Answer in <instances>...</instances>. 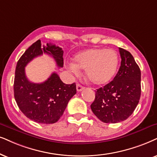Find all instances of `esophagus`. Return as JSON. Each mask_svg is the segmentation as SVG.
Masks as SVG:
<instances>
[{
    "mask_svg": "<svg viewBox=\"0 0 157 157\" xmlns=\"http://www.w3.org/2000/svg\"><path fill=\"white\" fill-rule=\"evenodd\" d=\"M83 89H84V87L82 86V85H80V84L77 85V90L78 91V92H80V91H82Z\"/></svg>",
    "mask_w": 157,
    "mask_h": 157,
    "instance_id": "esophagus-1",
    "label": "esophagus"
}]
</instances>
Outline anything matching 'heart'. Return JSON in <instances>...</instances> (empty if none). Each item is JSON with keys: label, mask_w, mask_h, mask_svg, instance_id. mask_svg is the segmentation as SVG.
<instances>
[{"label": "heart", "mask_w": 157, "mask_h": 157, "mask_svg": "<svg viewBox=\"0 0 157 157\" xmlns=\"http://www.w3.org/2000/svg\"><path fill=\"white\" fill-rule=\"evenodd\" d=\"M69 68L75 73L85 69L87 80L95 85L109 82L114 76L118 67V55L112 49L90 48L75 56Z\"/></svg>", "instance_id": "1"}]
</instances>
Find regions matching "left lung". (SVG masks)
<instances>
[{
  "label": "left lung",
  "instance_id": "left-lung-1",
  "mask_svg": "<svg viewBox=\"0 0 157 157\" xmlns=\"http://www.w3.org/2000/svg\"><path fill=\"white\" fill-rule=\"evenodd\" d=\"M121 65L114 80L97 89L90 105L92 112L105 123H117L128 119L139 102L140 70L131 53L119 48Z\"/></svg>",
  "mask_w": 157,
  "mask_h": 157
}]
</instances>
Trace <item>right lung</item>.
I'll use <instances>...</instances> for the list:
<instances>
[{"label":"right lung","instance_id":"1","mask_svg":"<svg viewBox=\"0 0 157 157\" xmlns=\"http://www.w3.org/2000/svg\"><path fill=\"white\" fill-rule=\"evenodd\" d=\"M43 53L51 56L59 67H63L62 48L51 43L41 44L38 40L26 50L18 61L13 93L19 109L27 118L41 124H53L62 116L69 101L76 93V84H64L56 72L43 82H30L26 77L25 67Z\"/></svg>","mask_w":157,"mask_h":157}]
</instances>
